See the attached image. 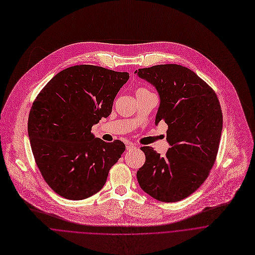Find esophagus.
<instances>
[{"instance_id":"esophagus-1","label":"esophagus","mask_w":255,"mask_h":255,"mask_svg":"<svg viewBox=\"0 0 255 255\" xmlns=\"http://www.w3.org/2000/svg\"><path fill=\"white\" fill-rule=\"evenodd\" d=\"M134 148H136V146H135L133 143H128V144H127V149H128V150H132V149H134Z\"/></svg>"}]
</instances>
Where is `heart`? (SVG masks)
Segmentation results:
<instances>
[{
    "instance_id": "heart-1",
    "label": "heart",
    "mask_w": 255,
    "mask_h": 255,
    "mask_svg": "<svg viewBox=\"0 0 255 255\" xmlns=\"http://www.w3.org/2000/svg\"><path fill=\"white\" fill-rule=\"evenodd\" d=\"M143 92H148V90L145 89V88H137V89H136V94H138V93H143Z\"/></svg>"
}]
</instances>
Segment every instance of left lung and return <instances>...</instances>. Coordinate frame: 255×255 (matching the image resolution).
<instances>
[{
	"label": "left lung",
	"mask_w": 255,
	"mask_h": 255,
	"mask_svg": "<svg viewBox=\"0 0 255 255\" xmlns=\"http://www.w3.org/2000/svg\"><path fill=\"white\" fill-rule=\"evenodd\" d=\"M160 96L155 124L168 125L165 157L142 146L143 166L136 172L139 187L162 202H177L193 194L214 165L223 127L218 97L195 72L177 64L135 70Z\"/></svg>",
	"instance_id": "8db88e82"
}]
</instances>
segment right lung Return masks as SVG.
I'll use <instances>...</instances> for the list:
<instances>
[{
    "label": "right lung",
    "instance_id": "right-lung-1",
    "mask_svg": "<svg viewBox=\"0 0 255 255\" xmlns=\"http://www.w3.org/2000/svg\"><path fill=\"white\" fill-rule=\"evenodd\" d=\"M128 78V72L75 65L56 74L36 97L28 120L32 151L46 183L63 198L83 200L100 191L122 157L123 141L106 142L91 128L112 114Z\"/></svg>",
    "mask_w": 255,
    "mask_h": 255
}]
</instances>
